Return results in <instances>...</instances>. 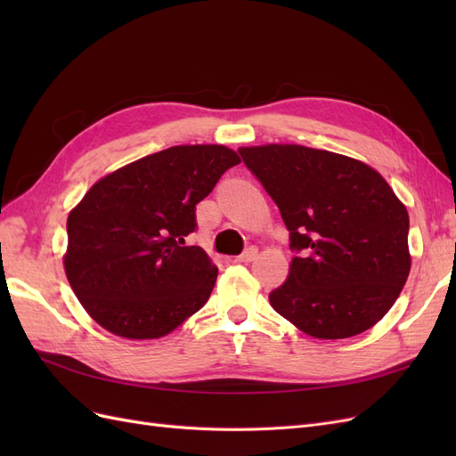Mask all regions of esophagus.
Wrapping results in <instances>:
<instances>
[{"instance_id": "34e87169", "label": "esophagus", "mask_w": 456, "mask_h": 456, "mask_svg": "<svg viewBox=\"0 0 456 456\" xmlns=\"http://www.w3.org/2000/svg\"><path fill=\"white\" fill-rule=\"evenodd\" d=\"M256 255H258L256 247H249V249H245L236 260H238V262H253V260L256 258Z\"/></svg>"}]
</instances>
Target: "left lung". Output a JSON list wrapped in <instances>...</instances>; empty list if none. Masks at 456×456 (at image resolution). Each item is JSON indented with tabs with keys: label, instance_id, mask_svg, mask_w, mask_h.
I'll return each mask as SVG.
<instances>
[{
	"label": "left lung",
	"instance_id": "1",
	"mask_svg": "<svg viewBox=\"0 0 456 456\" xmlns=\"http://www.w3.org/2000/svg\"><path fill=\"white\" fill-rule=\"evenodd\" d=\"M280 207L300 253L270 293L272 308L314 338H350L377 325L409 278V215L367 163L300 144L241 146Z\"/></svg>",
	"mask_w": 456,
	"mask_h": 456
}]
</instances>
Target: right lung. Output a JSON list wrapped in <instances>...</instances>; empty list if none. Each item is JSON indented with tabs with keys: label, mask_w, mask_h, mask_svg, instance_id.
<instances>
[{
	"label": "right lung",
	"mask_w": 456,
	"mask_h": 456,
	"mask_svg": "<svg viewBox=\"0 0 456 456\" xmlns=\"http://www.w3.org/2000/svg\"><path fill=\"white\" fill-rule=\"evenodd\" d=\"M240 161L223 144L171 146L108 173L70 211L66 278L108 333L161 338L209 300L218 270L184 238L196 205Z\"/></svg>",
	"instance_id": "1"
}]
</instances>
